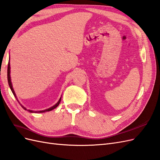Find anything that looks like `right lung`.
<instances>
[{
  "mask_svg": "<svg viewBox=\"0 0 160 160\" xmlns=\"http://www.w3.org/2000/svg\"><path fill=\"white\" fill-rule=\"evenodd\" d=\"M10 72H11V71H10V62H8V69H7V79H8V83L9 87H10V88H11V91H12V93H13L14 96L15 97V98H16V99H17V100L18 102H19L18 100L17 99V96H16V94H15V93H14V89H13V88H12V83H11V80ZM61 100V98L59 99V100L58 101V102H57L55 105H53L52 107H51V108H49V109H45V110H42V111H34L29 110V109L28 110V109H27L25 107H24V106H22L20 103H20V105L22 106V108L24 109L27 110L28 111H29V112H31V113H44V112H46V111H51V110H52V109H54L55 108H56L57 107V106L59 105Z\"/></svg>",
  "mask_w": 160,
  "mask_h": 160,
  "instance_id": "obj_1",
  "label": "right lung"
}]
</instances>
